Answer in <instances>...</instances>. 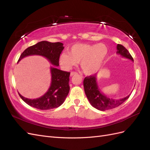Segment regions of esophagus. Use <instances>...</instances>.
Wrapping results in <instances>:
<instances>
[{"mask_svg": "<svg viewBox=\"0 0 150 150\" xmlns=\"http://www.w3.org/2000/svg\"><path fill=\"white\" fill-rule=\"evenodd\" d=\"M77 74H78V73H77L76 72H71V74H70V76H74V75Z\"/></svg>", "mask_w": 150, "mask_h": 150, "instance_id": "esophagus-1", "label": "esophagus"}]
</instances>
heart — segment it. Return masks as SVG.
I'll return each mask as SVG.
<instances>
[{"label": "heart", "instance_id": "b5f03b06", "mask_svg": "<svg viewBox=\"0 0 150 150\" xmlns=\"http://www.w3.org/2000/svg\"><path fill=\"white\" fill-rule=\"evenodd\" d=\"M108 54V47L104 44H76L72 46L69 53L61 54L59 62L63 69L70 70L80 62L84 73L96 74L101 68Z\"/></svg>", "mask_w": 150, "mask_h": 150}]
</instances>
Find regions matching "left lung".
I'll return each instance as SVG.
<instances>
[{"label":"left lung","instance_id":"obj_1","mask_svg":"<svg viewBox=\"0 0 150 150\" xmlns=\"http://www.w3.org/2000/svg\"><path fill=\"white\" fill-rule=\"evenodd\" d=\"M116 53L122 57L133 61V58L131 56L129 51L121 44L117 45ZM96 76L95 74L86 77L83 81V84L85 94L89 103L97 110L105 111L116 108L127 100L131 95L130 93L128 96L118 99L108 98L99 89L96 82Z\"/></svg>","mask_w":150,"mask_h":150}]
</instances>
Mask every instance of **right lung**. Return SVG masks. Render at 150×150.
<instances>
[{
    "label": "right lung",
    "mask_w": 150,
    "mask_h": 150,
    "mask_svg": "<svg viewBox=\"0 0 150 150\" xmlns=\"http://www.w3.org/2000/svg\"><path fill=\"white\" fill-rule=\"evenodd\" d=\"M64 47L61 42L41 41L27 48L21 54L18 60L32 55H39L47 58L54 66H58L60 54ZM51 83L47 91L37 99H28L19 93V96L29 106L41 110H51L60 106L64 102L69 92L70 72L58 69L56 67H51Z\"/></svg>",
    "instance_id": "add662e5"
}]
</instances>
